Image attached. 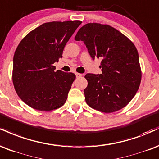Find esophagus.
I'll return each instance as SVG.
<instances>
[{
    "label": "esophagus",
    "instance_id": "1",
    "mask_svg": "<svg viewBox=\"0 0 159 159\" xmlns=\"http://www.w3.org/2000/svg\"><path fill=\"white\" fill-rule=\"evenodd\" d=\"M75 75H76V78H80V77H81V76H82V74L78 73V72H76Z\"/></svg>",
    "mask_w": 159,
    "mask_h": 159
}]
</instances>
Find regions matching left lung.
Wrapping results in <instances>:
<instances>
[{"instance_id": "8db88e82", "label": "left lung", "mask_w": 159, "mask_h": 159, "mask_svg": "<svg viewBox=\"0 0 159 159\" xmlns=\"http://www.w3.org/2000/svg\"><path fill=\"white\" fill-rule=\"evenodd\" d=\"M75 41H84L93 59L101 58L102 73H87L85 100L92 108L116 112L130 102L141 80L138 50L130 40L107 24L89 23L78 30Z\"/></svg>"}]
</instances>
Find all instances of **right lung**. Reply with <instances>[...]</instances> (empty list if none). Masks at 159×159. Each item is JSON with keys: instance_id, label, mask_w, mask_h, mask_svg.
Segmentation results:
<instances>
[{"instance_id": "obj_1", "label": "right lung", "mask_w": 159, "mask_h": 159, "mask_svg": "<svg viewBox=\"0 0 159 159\" xmlns=\"http://www.w3.org/2000/svg\"><path fill=\"white\" fill-rule=\"evenodd\" d=\"M81 21L45 23L20 42L13 58L12 81L20 98L30 107L51 111L63 106L75 79L72 72L55 71V62Z\"/></svg>"}]
</instances>
